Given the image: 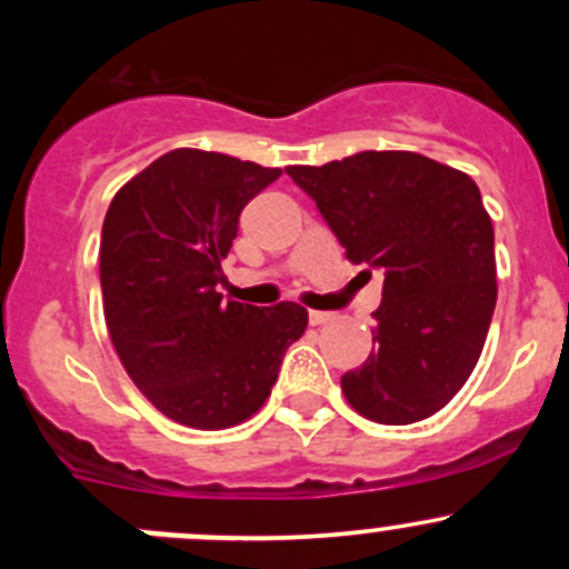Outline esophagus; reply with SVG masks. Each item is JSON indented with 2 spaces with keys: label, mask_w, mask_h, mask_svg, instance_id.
Instances as JSON below:
<instances>
[{
  "label": "esophagus",
  "mask_w": 569,
  "mask_h": 569,
  "mask_svg": "<svg viewBox=\"0 0 569 569\" xmlns=\"http://www.w3.org/2000/svg\"><path fill=\"white\" fill-rule=\"evenodd\" d=\"M308 319H311L313 327L319 325H327V321H332V313H325V311H311L308 313Z\"/></svg>",
  "instance_id": "esophagus-1"
}]
</instances>
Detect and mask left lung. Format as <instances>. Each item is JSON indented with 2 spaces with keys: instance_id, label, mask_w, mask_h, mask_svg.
I'll return each instance as SVG.
<instances>
[{
  "instance_id": "1",
  "label": "left lung",
  "mask_w": 569,
  "mask_h": 569,
  "mask_svg": "<svg viewBox=\"0 0 569 569\" xmlns=\"http://www.w3.org/2000/svg\"><path fill=\"white\" fill-rule=\"evenodd\" d=\"M286 173L317 200L352 263L386 272L375 349L341 377L363 418L416 423L476 369L496 311L492 222L462 170L412 151H363Z\"/></svg>"
}]
</instances>
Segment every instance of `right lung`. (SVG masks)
<instances>
[{
  "mask_svg": "<svg viewBox=\"0 0 569 569\" xmlns=\"http://www.w3.org/2000/svg\"><path fill=\"white\" fill-rule=\"evenodd\" d=\"M280 168L176 148L126 181L101 231L104 319L126 375L170 421L228 429L272 393L306 332L297 302L244 306L217 291L239 214Z\"/></svg>",
  "mask_w": 569,
  "mask_h": 569,
  "instance_id": "obj_1",
  "label": "right lung"
}]
</instances>
